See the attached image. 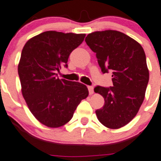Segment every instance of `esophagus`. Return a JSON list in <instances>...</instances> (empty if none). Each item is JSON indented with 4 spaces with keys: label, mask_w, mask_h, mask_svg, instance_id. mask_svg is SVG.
<instances>
[{
    "label": "esophagus",
    "mask_w": 161,
    "mask_h": 161,
    "mask_svg": "<svg viewBox=\"0 0 161 161\" xmlns=\"http://www.w3.org/2000/svg\"><path fill=\"white\" fill-rule=\"evenodd\" d=\"M87 88H88L89 94H90V95H92V94H93V93H94V88H93V87H92V86H88V87H87Z\"/></svg>",
    "instance_id": "34e87169"
}]
</instances>
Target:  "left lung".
I'll return each instance as SVG.
<instances>
[{
  "label": "left lung",
  "instance_id": "obj_1",
  "mask_svg": "<svg viewBox=\"0 0 161 161\" xmlns=\"http://www.w3.org/2000/svg\"><path fill=\"white\" fill-rule=\"evenodd\" d=\"M85 42L95 52L103 74L112 72L113 87L94 88L105 100L96 110L104 126L117 129L125 126L137 114L144 101L149 70L142 47L137 41L115 30L89 33Z\"/></svg>",
  "mask_w": 161,
  "mask_h": 161
}]
</instances>
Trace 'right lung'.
Masks as SVG:
<instances>
[{
  "mask_svg": "<svg viewBox=\"0 0 161 161\" xmlns=\"http://www.w3.org/2000/svg\"><path fill=\"white\" fill-rule=\"evenodd\" d=\"M86 35L47 31L29 39L18 65L23 97L35 118L49 128L64 125L77 106L88 96L78 82L56 78V71L68 67L70 53Z\"/></svg>",
  "mask_w": 161,
  "mask_h": 161,
  "instance_id": "add662e5",
  "label": "right lung"
}]
</instances>
